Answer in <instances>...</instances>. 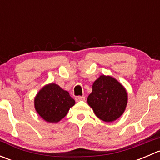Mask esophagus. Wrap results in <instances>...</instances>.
Masks as SVG:
<instances>
[{
	"mask_svg": "<svg viewBox=\"0 0 160 160\" xmlns=\"http://www.w3.org/2000/svg\"><path fill=\"white\" fill-rule=\"evenodd\" d=\"M77 101H85V97L84 96H78L75 98Z\"/></svg>",
	"mask_w": 160,
	"mask_h": 160,
	"instance_id": "1",
	"label": "esophagus"
}]
</instances>
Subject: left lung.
I'll return each mask as SVG.
<instances>
[{"mask_svg": "<svg viewBox=\"0 0 160 160\" xmlns=\"http://www.w3.org/2000/svg\"><path fill=\"white\" fill-rule=\"evenodd\" d=\"M88 104L98 118L112 122L125 112L128 93L125 87L115 78L103 74L93 82Z\"/></svg>", "mask_w": 160, "mask_h": 160, "instance_id": "left-lung-1", "label": "left lung"}]
</instances>
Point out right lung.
Returning a JSON list of instances; mask_svg holds the SVG:
<instances>
[{
    "instance_id": "1",
    "label": "right lung",
    "mask_w": 160,
    "mask_h": 160,
    "mask_svg": "<svg viewBox=\"0 0 160 160\" xmlns=\"http://www.w3.org/2000/svg\"><path fill=\"white\" fill-rule=\"evenodd\" d=\"M35 111L49 123H57L68 113L75 101L67 90L56 83H49L42 88L34 99Z\"/></svg>"
}]
</instances>
